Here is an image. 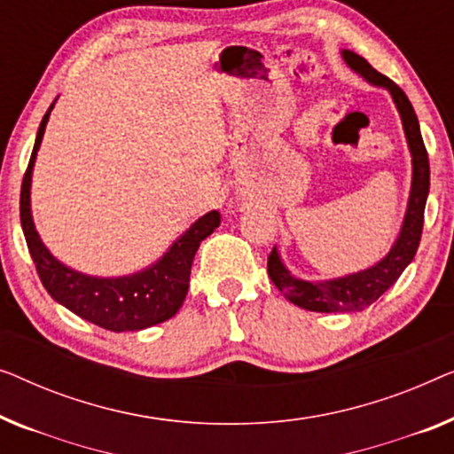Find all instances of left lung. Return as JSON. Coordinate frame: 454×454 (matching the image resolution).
<instances>
[{"instance_id":"left-lung-1","label":"left lung","mask_w":454,"mask_h":454,"mask_svg":"<svg viewBox=\"0 0 454 454\" xmlns=\"http://www.w3.org/2000/svg\"><path fill=\"white\" fill-rule=\"evenodd\" d=\"M344 61L350 67L364 77L366 82L380 88H387L391 91L393 100L397 104L399 114H402L403 130L407 137V145L411 151V163H413V178H411V192L410 202H407V213L403 219L402 233L379 264H374L369 270L348 274L344 278L325 280V282H309L294 278V276L286 270L278 258L276 247L268 255V276L278 288L285 293V297L297 307H303L307 311H319V313H352L363 311L364 307L372 305L393 282H395L407 264L413 260L418 252L419 239H422L424 229V208L426 199H428L430 190V163H428V151H426L422 133H419L418 116L413 113L411 102L407 100L405 91L399 88L395 82L389 77L379 74L372 65L352 51H341Z\"/></svg>"}]
</instances>
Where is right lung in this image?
<instances>
[{
  "label": "right lung",
  "mask_w": 454,
  "mask_h": 454,
  "mask_svg": "<svg viewBox=\"0 0 454 454\" xmlns=\"http://www.w3.org/2000/svg\"><path fill=\"white\" fill-rule=\"evenodd\" d=\"M55 102L44 114L32 149L28 168L20 190V223L26 246L35 262L38 278L57 303L110 332H137L174 317L188 293L190 268L200 241L208 238L221 223L216 211L207 213L169 247V252L147 270L122 278H96L71 270L51 255L38 238L30 215V180L36 151L41 147L44 127Z\"/></svg>",
  "instance_id": "add662e5"
}]
</instances>
